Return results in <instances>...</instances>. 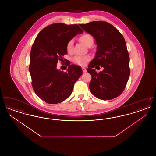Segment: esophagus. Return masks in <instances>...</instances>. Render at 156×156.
I'll return each mask as SVG.
<instances>
[{
    "label": "esophagus",
    "mask_w": 156,
    "mask_h": 156,
    "mask_svg": "<svg viewBox=\"0 0 156 156\" xmlns=\"http://www.w3.org/2000/svg\"><path fill=\"white\" fill-rule=\"evenodd\" d=\"M82 69L83 73H86L87 72V69L85 67H82Z\"/></svg>",
    "instance_id": "esophagus-1"
}]
</instances>
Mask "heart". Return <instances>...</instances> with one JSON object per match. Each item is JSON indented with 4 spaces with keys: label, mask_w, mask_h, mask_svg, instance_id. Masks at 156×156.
Here are the masks:
<instances>
[{
    "label": "heart",
    "mask_w": 156,
    "mask_h": 156,
    "mask_svg": "<svg viewBox=\"0 0 156 156\" xmlns=\"http://www.w3.org/2000/svg\"><path fill=\"white\" fill-rule=\"evenodd\" d=\"M80 40L82 42L86 45H88L90 43L94 42V38L89 34H84L80 37ZM73 40H71L68 41L67 45V50L68 52H71L73 49ZM90 59V57L89 55H76L74 57L73 59V62L75 64L80 65V66H84L86 63Z\"/></svg>",
    "instance_id": "b5f03b06"
}]
</instances>
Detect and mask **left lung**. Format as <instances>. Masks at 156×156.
Wrapping results in <instances>:
<instances>
[{"mask_svg": "<svg viewBox=\"0 0 156 156\" xmlns=\"http://www.w3.org/2000/svg\"><path fill=\"white\" fill-rule=\"evenodd\" d=\"M79 25L92 36L97 45L95 58L87 69L92 76L89 85L91 93L105 101L118 97L125 88L130 73L124 37L109 23L94 21ZM97 65L104 68L99 73L92 69Z\"/></svg>", "mask_w": 156, "mask_h": 156, "instance_id": "1", "label": "left lung"}]
</instances>
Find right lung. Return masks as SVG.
<instances>
[{"label":"right lung","instance_id":"right-lung-1","mask_svg":"<svg viewBox=\"0 0 156 156\" xmlns=\"http://www.w3.org/2000/svg\"><path fill=\"white\" fill-rule=\"evenodd\" d=\"M83 31L78 24L54 23L41 30L30 52L29 66L32 86L40 99L48 104H58L69 97L75 82L82 74L81 67L67 64L64 73L57 68L67 53L69 41Z\"/></svg>","mask_w":156,"mask_h":156}]
</instances>
